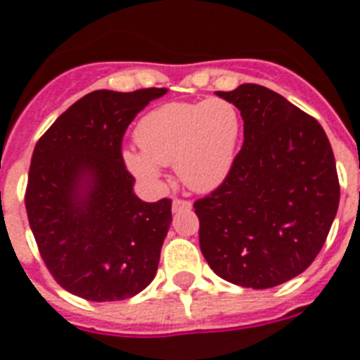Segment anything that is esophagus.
Returning <instances> with one entry per match:
<instances>
[{
  "label": "esophagus",
  "mask_w": 360,
  "mask_h": 360,
  "mask_svg": "<svg viewBox=\"0 0 360 360\" xmlns=\"http://www.w3.org/2000/svg\"><path fill=\"white\" fill-rule=\"evenodd\" d=\"M191 209V202L189 200H184V198H174L173 200V211H189Z\"/></svg>",
  "instance_id": "34e87169"
}]
</instances>
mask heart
<instances>
[{
    "mask_svg": "<svg viewBox=\"0 0 360 360\" xmlns=\"http://www.w3.org/2000/svg\"><path fill=\"white\" fill-rule=\"evenodd\" d=\"M241 115L227 98L167 103L144 115L136 126L140 151L124 158L139 178L157 180L158 165H174L193 191H211L224 182L234 162Z\"/></svg>",
    "mask_w": 360,
    "mask_h": 360,
    "instance_id": "heart-1",
    "label": "heart"
}]
</instances>
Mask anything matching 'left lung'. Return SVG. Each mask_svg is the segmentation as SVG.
I'll return each instance as SVG.
<instances>
[{"instance_id": "1", "label": "left lung", "mask_w": 360, "mask_h": 360, "mask_svg": "<svg viewBox=\"0 0 360 360\" xmlns=\"http://www.w3.org/2000/svg\"><path fill=\"white\" fill-rule=\"evenodd\" d=\"M243 119V146L214 191L195 202L200 249L219 278L272 288L323 249L339 207L328 136L314 117L259 84L216 91Z\"/></svg>"}]
</instances>
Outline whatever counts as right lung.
<instances>
[{
  "mask_svg": "<svg viewBox=\"0 0 360 360\" xmlns=\"http://www.w3.org/2000/svg\"><path fill=\"white\" fill-rule=\"evenodd\" d=\"M165 88L97 90L72 104L32 153L25 207L52 278L88 301H120L157 274L171 200L142 202L126 169L122 139Z\"/></svg>",
  "mask_w": 360,
  "mask_h": 360,
  "instance_id": "add662e5",
  "label": "right lung"
}]
</instances>
